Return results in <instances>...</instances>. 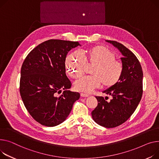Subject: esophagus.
I'll list each match as a JSON object with an SVG mask.
<instances>
[{"instance_id": "1", "label": "esophagus", "mask_w": 159, "mask_h": 159, "mask_svg": "<svg viewBox=\"0 0 159 159\" xmlns=\"http://www.w3.org/2000/svg\"><path fill=\"white\" fill-rule=\"evenodd\" d=\"M80 96L82 97H89V94H85V93H80Z\"/></svg>"}]
</instances>
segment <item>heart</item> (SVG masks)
Wrapping results in <instances>:
<instances>
[{"mask_svg": "<svg viewBox=\"0 0 159 159\" xmlns=\"http://www.w3.org/2000/svg\"><path fill=\"white\" fill-rule=\"evenodd\" d=\"M116 58L115 53L108 48L95 46L86 50L84 57L78 52H71L65 61L66 70L71 77L78 79L84 73L86 64L94 66L92 76L84 77L75 82L78 91L89 93L101 83L105 88H111L118 83L123 72L122 62Z\"/></svg>", "mask_w": 159, "mask_h": 159, "instance_id": "obj_1", "label": "heart"}]
</instances>
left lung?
I'll return each mask as SVG.
<instances>
[{
    "label": "left lung",
    "mask_w": 159,
    "mask_h": 159,
    "mask_svg": "<svg viewBox=\"0 0 159 159\" xmlns=\"http://www.w3.org/2000/svg\"><path fill=\"white\" fill-rule=\"evenodd\" d=\"M106 41L122 54L123 72L117 84L103 91L112 96V100L107 102L102 97H96L98 105L91 115L97 124L105 128H114L127 120L138 106L143 94V73L132 52L116 41Z\"/></svg>",
    "instance_id": "8db88e82"
}]
</instances>
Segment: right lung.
Masks as SVG:
<instances>
[{
    "mask_svg": "<svg viewBox=\"0 0 159 159\" xmlns=\"http://www.w3.org/2000/svg\"><path fill=\"white\" fill-rule=\"evenodd\" d=\"M79 45L78 41L49 39L31 50L23 62L21 97L30 116L42 125L54 126L62 123L80 98L79 93L68 90L71 83L65 68L68 52Z\"/></svg>",
    "mask_w": 159,
    "mask_h": 159,
    "instance_id": "add662e5",
    "label": "right lung"
}]
</instances>
